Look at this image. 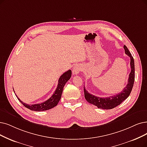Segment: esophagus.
I'll list each match as a JSON object with an SVG mask.
<instances>
[{
	"label": "esophagus",
	"instance_id": "obj_1",
	"mask_svg": "<svg viewBox=\"0 0 147 147\" xmlns=\"http://www.w3.org/2000/svg\"><path fill=\"white\" fill-rule=\"evenodd\" d=\"M81 69L82 68L80 65H78V64H77V65H75L73 68V74L74 75H77V74H78L80 73V72L81 70Z\"/></svg>",
	"mask_w": 147,
	"mask_h": 147
}]
</instances>
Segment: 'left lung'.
<instances>
[{"mask_svg": "<svg viewBox=\"0 0 147 147\" xmlns=\"http://www.w3.org/2000/svg\"><path fill=\"white\" fill-rule=\"evenodd\" d=\"M124 48L125 50V53L130 58V67L131 72L129 75V77L128 80V84L126 87L123 89L120 93L116 94L115 95L111 96L107 98H100L92 94L89 93L87 91L84 86V97L86 101L99 109H111L118 106L121 104L125 99H126L132 90V88L133 87L134 81V62L133 57H132L130 51H128V48L125 45L124 46Z\"/></svg>", "mask_w": 147, "mask_h": 147, "instance_id": "1", "label": "left lung"}]
</instances>
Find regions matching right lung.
Listing matches in <instances>:
<instances>
[{
	"instance_id": "1",
	"label": "right lung",
	"mask_w": 147,
	"mask_h": 147,
	"mask_svg": "<svg viewBox=\"0 0 147 147\" xmlns=\"http://www.w3.org/2000/svg\"><path fill=\"white\" fill-rule=\"evenodd\" d=\"M71 75H72L71 70H69L67 72H64L61 76H60L59 80H58V84L55 92L49 99H48V100L43 102L40 103V104H31V105L27 104L22 101L20 99L17 97L16 95V96H17V99H18V100L23 105H24L25 107L28 108L29 110L36 111H41L49 110L52 108H54V107H55L58 104V102H59V101L60 100L64 86L67 83V81L70 78V77H71Z\"/></svg>"
}]
</instances>
